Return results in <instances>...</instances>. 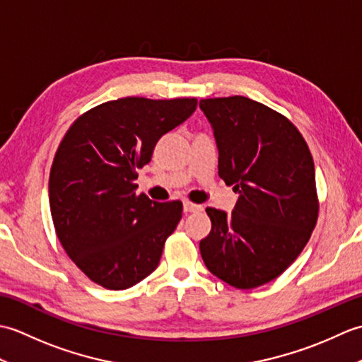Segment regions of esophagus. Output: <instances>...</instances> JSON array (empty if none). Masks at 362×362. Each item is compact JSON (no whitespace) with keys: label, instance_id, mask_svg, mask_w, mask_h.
<instances>
[{"label":"esophagus","instance_id":"esophagus-1","mask_svg":"<svg viewBox=\"0 0 362 362\" xmlns=\"http://www.w3.org/2000/svg\"><path fill=\"white\" fill-rule=\"evenodd\" d=\"M204 206L202 205H197L193 202H185L183 204V211L185 213H196V211H202Z\"/></svg>","mask_w":362,"mask_h":362}]
</instances>
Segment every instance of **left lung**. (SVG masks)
I'll list each match as a JSON object with an SVG mask.
<instances>
[{
    "label": "left lung",
    "mask_w": 362,
    "mask_h": 362,
    "mask_svg": "<svg viewBox=\"0 0 362 362\" xmlns=\"http://www.w3.org/2000/svg\"><path fill=\"white\" fill-rule=\"evenodd\" d=\"M219 151V177L240 193L232 213L206 209L199 244L209 271L238 289L276 279L294 263L317 222L314 161L283 115L244 96L201 99Z\"/></svg>",
    "instance_id": "1"
}]
</instances>
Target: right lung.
I'll return each instance as SVG.
<instances>
[{"label": "right lung", "mask_w": 362, "mask_h": 362, "mask_svg": "<svg viewBox=\"0 0 362 362\" xmlns=\"http://www.w3.org/2000/svg\"><path fill=\"white\" fill-rule=\"evenodd\" d=\"M196 105V98H121L83 113L60 141L49 173L54 227L68 257L103 288L127 289L157 269L182 202L136 194V169Z\"/></svg>", "instance_id": "add662e5"}]
</instances>
